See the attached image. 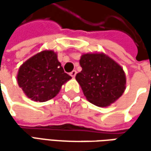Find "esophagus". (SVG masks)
Here are the masks:
<instances>
[{"label":"esophagus","instance_id":"34e87169","mask_svg":"<svg viewBox=\"0 0 151 151\" xmlns=\"http://www.w3.org/2000/svg\"><path fill=\"white\" fill-rule=\"evenodd\" d=\"M76 70H72V71H71V72L70 73V76H72L73 78H75V76H76Z\"/></svg>","mask_w":151,"mask_h":151}]
</instances>
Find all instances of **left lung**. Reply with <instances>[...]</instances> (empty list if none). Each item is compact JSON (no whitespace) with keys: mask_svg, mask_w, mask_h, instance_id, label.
<instances>
[{"mask_svg":"<svg viewBox=\"0 0 151 151\" xmlns=\"http://www.w3.org/2000/svg\"><path fill=\"white\" fill-rule=\"evenodd\" d=\"M82 70L76 76L86 98L97 107L115 102L126 88V76L115 60L103 53H87L81 56Z\"/></svg>","mask_w":151,"mask_h":151,"instance_id":"1","label":"left lung"}]
</instances>
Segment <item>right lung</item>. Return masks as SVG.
I'll use <instances>...</instances> for the list:
<instances>
[{"instance_id":"right-lung-1","label":"right lung","mask_w":151,"mask_h":151,"mask_svg":"<svg viewBox=\"0 0 151 151\" xmlns=\"http://www.w3.org/2000/svg\"><path fill=\"white\" fill-rule=\"evenodd\" d=\"M70 79L53 50H43L29 58L21 65L17 76L18 86L25 95L39 102L54 98Z\"/></svg>"}]
</instances>
